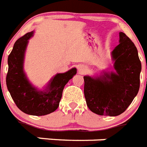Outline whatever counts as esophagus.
Instances as JSON below:
<instances>
[{"label": "esophagus", "instance_id": "esophagus-1", "mask_svg": "<svg viewBox=\"0 0 147 147\" xmlns=\"http://www.w3.org/2000/svg\"><path fill=\"white\" fill-rule=\"evenodd\" d=\"M78 72L80 74H84L86 73V71H87V69H86V66L83 65H78Z\"/></svg>", "mask_w": 147, "mask_h": 147}]
</instances>
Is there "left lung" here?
<instances>
[{
	"instance_id": "8db88e82",
	"label": "left lung",
	"mask_w": 147,
	"mask_h": 147,
	"mask_svg": "<svg viewBox=\"0 0 147 147\" xmlns=\"http://www.w3.org/2000/svg\"><path fill=\"white\" fill-rule=\"evenodd\" d=\"M115 71L97 77L84 76V95L88 109L100 116H116L125 112L140 89L141 62L138 51L126 34L112 51Z\"/></svg>"
}]
</instances>
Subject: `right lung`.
I'll list each match as a JSON object with an SVG mask.
<instances>
[{
	"label": "right lung",
	"instance_id": "add662e5",
	"mask_svg": "<svg viewBox=\"0 0 147 147\" xmlns=\"http://www.w3.org/2000/svg\"><path fill=\"white\" fill-rule=\"evenodd\" d=\"M34 31L24 34L14 43L7 59L8 71L6 84L18 108L32 116L53 113L59 106L64 87L77 72L76 68L54 76L45 90H38L30 83L24 71V54Z\"/></svg>",
	"mask_w": 147,
	"mask_h": 147
}]
</instances>
